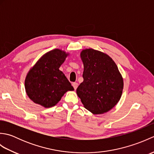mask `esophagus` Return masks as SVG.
Returning <instances> with one entry per match:
<instances>
[{
    "mask_svg": "<svg viewBox=\"0 0 154 154\" xmlns=\"http://www.w3.org/2000/svg\"><path fill=\"white\" fill-rule=\"evenodd\" d=\"M72 85H73L74 89L76 90L77 88V86H78V83H75V82L73 83H72Z\"/></svg>",
    "mask_w": 154,
    "mask_h": 154,
    "instance_id": "obj_1",
    "label": "esophagus"
}]
</instances>
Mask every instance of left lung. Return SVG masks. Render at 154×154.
<instances>
[{
    "label": "left lung",
    "instance_id": "obj_1",
    "mask_svg": "<svg viewBox=\"0 0 154 154\" xmlns=\"http://www.w3.org/2000/svg\"><path fill=\"white\" fill-rule=\"evenodd\" d=\"M83 81L77 94L85 108L94 114L106 112L120 100L124 83L117 65L109 55L86 49L81 53Z\"/></svg>",
    "mask_w": 154,
    "mask_h": 154
}]
</instances>
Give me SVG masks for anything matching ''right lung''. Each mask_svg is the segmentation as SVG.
Segmentation results:
<instances>
[{"mask_svg":"<svg viewBox=\"0 0 154 154\" xmlns=\"http://www.w3.org/2000/svg\"><path fill=\"white\" fill-rule=\"evenodd\" d=\"M67 54L58 49L44 54L27 74L25 89L34 103L45 108L55 106L73 87L59 68Z\"/></svg>","mask_w":154,"mask_h":154,"instance_id":"1","label":"right lung"}]
</instances>
